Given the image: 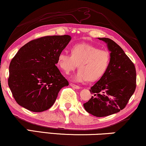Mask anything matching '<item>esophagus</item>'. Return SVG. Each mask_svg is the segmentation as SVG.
<instances>
[{
	"instance_id": "esophagus-1",
	"label": "esophagus",
	"mask_w": 146,
	"mask_h": 146,
	"mask_svg": "<svg viewBox=\"0 0 146 146\" xmlns=\"http://www.w3.org/2000/svg\"><path fill=\"white\" fill-rule=\"evenodd\" d=\"M70 85L73 88H75V89H80V87L78 86H76V85L74 84L70 83Z\"/></svg>"
}]
</instances>
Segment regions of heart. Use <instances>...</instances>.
<instances>
[{"instance_id":"obj_1","label":"heart","mask_w":146,"mask_h":146,"mask_svg":"<svg viewBox=\"0 0 146 146\" xmlns=\"http://www.w3.org/2000/svg\"><path fill=\"white\" fill-rule=\"evenodd\" d=\"M71 52L72 55L60 54L58 64L66 74L74 70L79 65L80 70L72 77L75 82L98 80L104 74L110 62L109 52L88 44H77L72 47Z\"/></svg>"}]
</instances>
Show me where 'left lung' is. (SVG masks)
<instances>
[{"instance_id":"left-lung-1","label":"left lung","mask_w":146,"mask_h":146,"mask_svg":"<svg viewBox=\"0 0 146 146\" xmlns=\"http://www.w3.org/2000/svg\"><path fill=\"white\" fill-rule=\"evenodd\" d=\"M106 43L110 52V62L106 72L91 87L93 96L84 108L96 117H104L123 110L136 87L135 66L122 48L112 40L98 38Z\"/></svg>"}]
</instances>
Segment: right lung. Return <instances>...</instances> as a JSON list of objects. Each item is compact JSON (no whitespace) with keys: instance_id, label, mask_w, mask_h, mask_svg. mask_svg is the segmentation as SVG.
Segmentation results:
<instances>
[{"instance_id":"obj_1","label":"right lung","mask_w":146,"mask_h":146,"mask_svg":"<svg viewBox=\"0 0 146 146\" xmlns=\"http://www.w3.org/2000/svg\"><path fill=\"white\" fill-rule=\"evenodd\" d=\"M71 39L69 35L48 36L19 49L10 64L8 80L19 105L41 112L54 104L62 88L68 86L56 64Z\"/></svg>"}]
</instances>
